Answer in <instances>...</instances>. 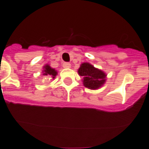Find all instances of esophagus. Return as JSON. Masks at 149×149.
Wrapping results in <instances>:
<instances>
[{
  "label": "esophagus",
  "instance_id": "1",
  "mask_svg": "<svg viewBox=\"0 0 149 149\" xmlns=\"http://www.w3.org/2000/svg\"><path fill=\"white\" fill-rule=\"evenodd\" d=\"M63 67H64V68H70V64L68 63V62H64V64H63Z\"/></svg>",
  "mask_w": 149,
  "mask_h": 149
}]
</instances>
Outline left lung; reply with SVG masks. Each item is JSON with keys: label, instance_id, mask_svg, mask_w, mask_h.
Listing matches in <instances>:
<instances>
[{"label": "left lung", "instance_id": "1", "mask_svg": "<svg viewBox=\"0 0 149 149\" xmlns=\"http://www.w3.org/2000/svg\"><path fill=\"white\" fill-rule=\"evenodd\" d=\"M78 73L83 77L84 85L90 89H97L106 82L107 75L88 63L81 64Z\"/></svg>", "mask_w": 149, "mask_h": 149}]
</instances>
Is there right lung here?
Listing matches in <instances>:
<instances>
[{
    "label": "right lung",
    "instance_id": "right-lung-1",
    "mask_svg": "<svg viewBox=\"0 0 149 149\" xmlns=\"http://www.w3.org/2000/svg\"><path fill=\"white\" fill-rule=\"evenodd\" d=\"M42 73H43V75H45V76H51V78L52 79H55V76L57 75L56 70H55V69L52 68V67H50L49 65H48V64H46V65L44 67Z\"/></svg>",
    "mask_w": 149,
    "mask_h": 149
}]
</instances>
